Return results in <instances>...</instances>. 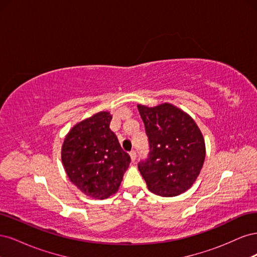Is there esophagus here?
Segmentation results:
<instances>
[{"mask_svg": "<svg viewBox=\"0 0 257 257\" xmlns=\"http://www.w3.org/2000/svg\"><path fill=\"white\" fill-rule=\"evenodd\" d=\"M130 155H131V159H132V161H135L136 160V157H137V153H136V151L135 150H132L131 152H130Z\"/></svg>", "mask_w": 257, "mask_h": 257, "instance_id": "obj_1", "label": "esophagus"}]
</instances>
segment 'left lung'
Masks as SVG:
<instances>
[{"label":"left lung","mask_w":257,"mask_h":257,"mask_svg":"<svg viewBox=\"0 0 257 257\" xmlns=\"http://www.w3.org/2000/svg\"><path fill=\"white\" fill-rule=\"evenodd\" d=\"M149 139L148 158L138 169L152 193L173 197L189 190L205 161V142L196 123L176 106L138 105Z\"/></svg>","instance_id":"obj_1"}]
</instances>
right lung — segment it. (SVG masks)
Masks as SVG:
<instances>
[{
    "label": "right lung",
    "instance_id": "right-lung-1",
    "mask_svg": "<svg viewBox=\"0 0 257 257\" xmlns=\"http://www.w3.org/2000/svg\"><path fill=\"white\" fill-rule=\"evenodd\" d=\"M109 112L100 111L69 131L62 146L65 172L85 195L108 198L118 191L131 163L115 134L109 128Z\"/></svg>",
    "mask_w": 257,
    "mask_h": 257
}]
</instances>
